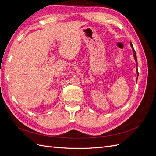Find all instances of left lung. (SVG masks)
Masks as SVG:
<instances>
[{
  "mask_svg": "<svg viewBox=\"0 0 156 156\" xmlns=\"http://www.w3.org/2000/svg\"><path fill=\"white\" fill-rule=\"evenodd\" d=\"M130 45L132 49H133V56L135 58V62H136V74H137V77H136V81H137V78H138V75H139V72H138V69H137V59H136V53H135V51L133 48V45H132L131 42H130Z\"/></svg>",
  "mask_w": 156,
  "mask_h": 156,
  "instance_id": "obj_1",
  "label": "left lung"
}]
</instances>
